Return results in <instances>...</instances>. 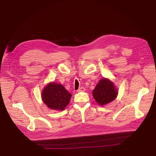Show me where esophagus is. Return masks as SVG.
<instances>
[{"label":"esophagus","instance_id":"obj_1","mask_svg":"<svg viewBox=\"0 0 156 156\" xmlns=\"http://www.w3.org/2000/svg\"><path fill=\"white\" fill-rule=\"evenodd\" d=\"M84 91H85V88H84V87H81V88H79L77 90V92H84Z\"/></svg>","mask_w":156,"mask_h":156}]
</instances>
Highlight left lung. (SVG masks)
Instances as JSON below:
<instances>
[{"mask_svg":"<svg viewBox=\"0 0 156 156\" xmlns=\"http://www.w3.org/2000/svg\"><path fill=\"white\" fill-rule=\"evenodd\" d=\"M119 90L110 79L103 77L97 84L92 91L94 100L101 106L114 101L118 96Z\"/></svg>","mask_w":156,"mask_h":156,"instance_id":"1","label":"left lung"}]
</instances>
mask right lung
I'll return each instance as SVG.
<instances>
[{"mask_svg": "<svg viewBox=\"0 0 156 156\" xmlns=\"http://www.w3.org/2000/svg\"><path fill=\"white\" fill-rule=\"evenodd\" d=\"M41 96L48 108L52 110L64 111L69 104L72 94L62 84L51 82L42 90Z\"/></svg>", "mask_w": 156, "mask_h": 156, "instance_id": "1", "label": "right lung"}]
</instances>
